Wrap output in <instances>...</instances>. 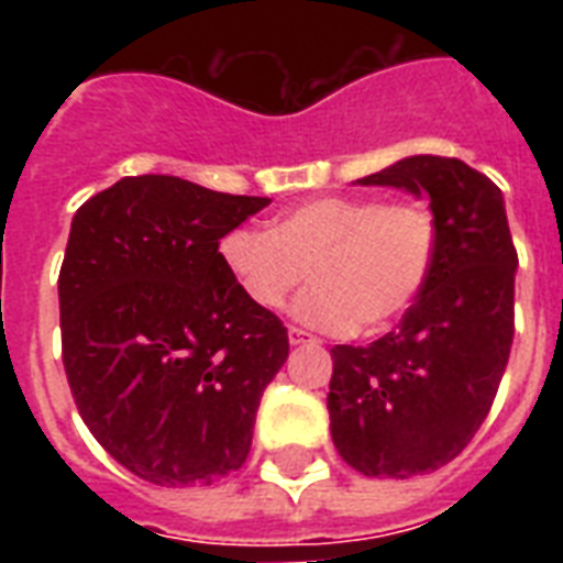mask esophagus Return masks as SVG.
Instances as JSON below:
<instances>
[{
  "label": "esophagus",
  "instance_id": "34e87169",
  "mask_svg": "<svg viewBox=\"0 0 563 563\" xmlns=\"http://www.w3.org/2000/svg\"><path fill=\"white\" fill-rule=\"evenodd\" d=\"M289 342L291 344H316L318 339L307 330H300V327H289Z\"/></svg>",
  "mask_w": 563,
  "mask_h": 563
}]
</instances>
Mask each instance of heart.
Listing matches in <instances>:
<instances>
[{
    "mask_svg": "<svg viewBox=\"0 0 563 563\" xmlns=\"http://www.w3.org/2000/svg\"><path fill=\"white\" fill-rule=\"evenodd\" d=\"M221 263L251 303H295L303 324L327 333H379L411 309L435 268L438 219L423 201L324 195L272 221L221 239Z\"/></svg>",
    "mask_w": 563,
    "mask_h": 563,
    "instance_id": "1",
    "label": "heart"
}]
</instances>
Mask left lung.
Returning a JSON list of instances; mask_svg holds the SVG:
<instances>
[{"label": "left lung", "mask_w": 563, "mask_h": 563, "mask_svg": "<svg viewBox=\"0 0 563 563\" xmlns=\"http://www.w3.org/2000/svg\"><path fill=\"white\" fill-rule=\"evenodd\" d=\"M356 184L427 192L438 219L435 268L400 327L330 351L339 455L409 479L453 462L488 418L515 339L517 251L499 187L455 157L415 154Z\"/></svg>", "instance_id": "1"}]
</instances>
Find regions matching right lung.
Segmentation results:
<instances>
[{
    "label": "right lung",
    "instance_id": "add662e5",
    "mask_svg": "<svg viewBox=\"0 0 563 563\" xmlns=\"http://www.w3.org/2000/svg\"><path fill=\"white\" fill-rule=\"evenodd\" d=\"M268 203L140 175L75 212L57 277L66 379L92 438L140 479L210 485L251 453L289 333L233 283L219 242Z\"/></svg>",
    "mask_w": 563,
    "mask_h": 563
}]
</instances>
